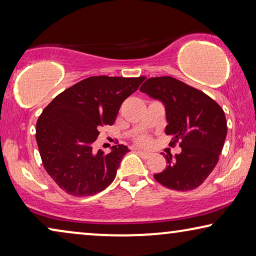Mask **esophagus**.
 <instances>
[{
  "mask_svg": "<svg viewBox=\"0 0 256 256\" xmlns=\"http://www.w3.org/2000/svg\"><path fill=\"white\" fill-rule=\"evenodd\" d=\"M135 152H138V155H140V156H141V157H142V158H144V160H146V158H149V157H150V154H149V152H143V150L136 149V150H135Z\"/></svg>",
  "mask_w": 256,
  "mask_h": 256,
  "instance_id": "1",
  "label": "esophagus"
}]
</instances>
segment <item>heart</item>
<instances>
[{"label":"heart","mask_w":256,"mask_h":256,"mask_svg":"<svg viewBox=\"0 0 256 256\" xmlns=\"http://www.w3.org/2000/svg\"><path fill=\"white\" fill-rule=\"evenodd\" d=\"M135 142L140 146H148L149 144V138L146 135H138L135 138Z\"/></svg>","instance_id":"b5f03b06"}]
</instances>
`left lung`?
<instances>
[{"mask_svg":"<svg viewBox=\"0 0 256 256\" xmlns=\"http://www.w3.org/2000/svg\"><path fill=\"white\" fill-rule=\"evenodd\" d=\"M140 90L166 106V134L171 144L180 142V154L164 155L166 168L154 177L163 186L177 191L198 188L219 160L227 135L222 108L204 92L172 76L146 80Z\"/></svg>","mask_w":256,"mask_h":256,"instance_id":"left-lung-1","label":"left lung"}]
</instances>
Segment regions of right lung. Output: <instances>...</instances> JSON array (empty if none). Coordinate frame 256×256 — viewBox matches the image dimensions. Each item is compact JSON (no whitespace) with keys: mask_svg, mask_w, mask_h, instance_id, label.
Returning a JSON list of instances; mask_svg holds the SVG:
<instances>
[{"mask_svg":"<svg viewBox=\"0 0 256 256\" xmlns=\"http://www.w3.org/2000/svg\"><path fill=\"white\" fill-rule=\"evenodd\" d=\"M146 76H90L58 94L38 118L36 141L42 162L62 190L74 197L104 190L129 149L93 150L100 128L116 120L121 104Z\"/></svg>","mask_w":256,"mask_h":256,"instance_id":"right-lung-1","label":"right lung"}]
</instances>
